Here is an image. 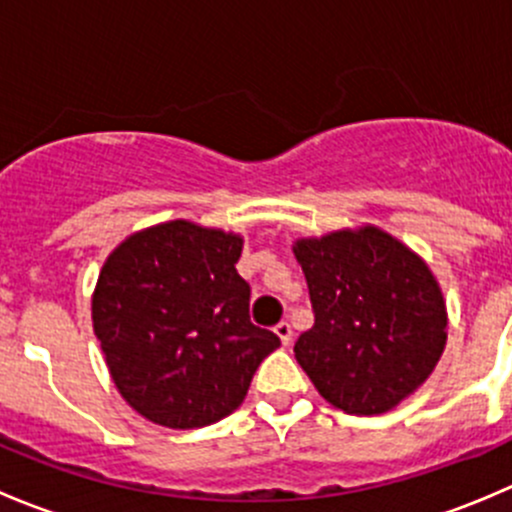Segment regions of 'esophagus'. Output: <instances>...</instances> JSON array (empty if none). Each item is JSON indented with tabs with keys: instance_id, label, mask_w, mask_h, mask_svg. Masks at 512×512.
Here are the masks:
<instances>
[{
	"instance_id": "esophagus-1",
	"label": "esophagus",
	"mask_w": 512,
	"mask_h": 512,
	"mask_svg": "<svg viewBox=\"0 0 512 512\" xmlns=\"http://www.w3.org/2000/svg\"><path fill=\"white\" fill-rule=\"evenodd\" d=\"M275 334H277V337H280V342L287 347L289 339H292V327H289L287 322H280V324H277V327H275Z\"/></svg>"
}]
</instances>
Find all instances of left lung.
<instances>
[{
	"label": "left lung",
	"mask_w": 512,
	"mask_h": 512,
	"mask_svg": "<svg viewBox=\"0 0 512 512\" xmlns=\"http://www.w3.org/2000/svg\"><path fill=\"white\" fill-rule=\"evenodd\" d=\"M292 250L314 307L294 356L314 389L354 416L396 409L446 349V299L431 267L376 225L299 237Z\"/></svg>",
	"instance_id": "obj_1"
}]
</instances>
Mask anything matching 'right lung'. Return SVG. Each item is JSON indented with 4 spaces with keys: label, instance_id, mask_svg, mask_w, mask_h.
I'll use <instances>...</instances> for the list:
<instances>
[{
    "label": "right lung",
    "instance_id": "add662e5",
    "mask_svg": "<svg viewBox=\"0 0 512 512\" xmlns=\"http://www.w3.org/2000/svg\"><path fill=\"white\" fill-rule=\"evenodd\" d=\"M242 235L168 220L128 235L98 272L91 319L118 394L165 428L230 416L280 337L250 322Z\"/></svg>",
    "mask_w": 512,
    "mask_h": 512
}]
</instances>
